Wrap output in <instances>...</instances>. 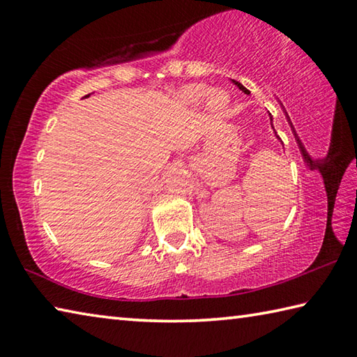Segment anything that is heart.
Listing matches in <instances>:
<instances>
[{
  "instance_id": "1",
  "label": "heart",
  "mask_w": 357,
  "mask_h": 357,
  "mask_svg": "<svg viewBox=\"0 0 357 357\" xmlns=\"http://www.w3.org/2000/svg\"><path fill=\"white\" fill-rule=\"evenodd\" d=\"M178 96L184 104L192 107L200 105L204 98H206V105L209 110L214 113L223 112V108L227 107L228 102V96L220 91V89H213V91H209V94L206 96V86H204V84H189V86H184L181 89Z\"/></svg>"
}]
</instances>
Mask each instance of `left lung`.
<instances>
[{"mask_svg":"<svg viewBox=\"0 0 357 357\" xmlns=\"http://www.w3.org/2000/svg\"><path fill=\"white\" fill-rule=\"evenodd\" d=\"M233 83H234V84H236V86H238V88H239V89H241V91H243V93H245V94H250V91H249V89H247V88H244V86H243V84H241L239 82H234V80H233ZM269 118H271V123H273V116H271V114H269Z\"/></svg>","mask_w":357,"mask_h":357,"instance_id":"obj_1","label":"left lung"}]
</instances>
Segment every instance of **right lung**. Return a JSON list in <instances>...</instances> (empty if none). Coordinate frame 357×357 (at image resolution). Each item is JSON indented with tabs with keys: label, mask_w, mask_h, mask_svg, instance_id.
Here are the masks:
<instances>
[{
	"label": "right lung",
	"mask_w": 357,
	"mask_h": 357,
	"mask_svg": "<svg viewBox=\"0 0 357 357\" xmlns=\"http://www.w3.org/2000/svg\"><path fill=\"white\" fill-rule=\"evenodd\" d=\"M88 96H89V94H88ZM88 96H84V98H88Z\"/></svg>",
	"instance_id": "add662e5"
}]
</instances>
